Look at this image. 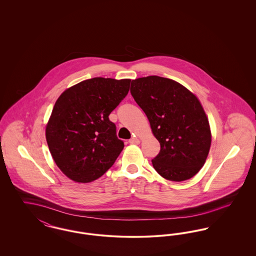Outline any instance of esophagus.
I'll return each instance as SVG.
<instances>
[{
  "label": "esophagus",
  "mask_w": 256,
  "mask_h": 256,
  "mask_svg": "<svg viewBox=\"0 0 256 256\" xmlns=\"http://www.w3.org/2000/svg\"><path fill=\"white\" fill-rule=\"evenodd\" d=\"M130 144H135V145H137V144H139L140 143V140L137 138V137H132V139H130V141H128Z\"/></svg>",
  "instance_id": "esophagus-1"
}]
</instances>
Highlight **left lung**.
Returning a JSON list of instances; mask_svg holds the SVG:
<instances>
[{
	"instance_id": "8db88e82",
	"label": "left lung",
	"mask_w": 256,
	"mask_h": 256,
	"mask_svg": "<svg viewBox=\"0 0 256 256\" xmlns=\"http://www.w3.org/2000/svg\"><path fill=\"white\" fill-rule=\"evenodd\" d=\"M130 93L160 143L152 160L154 168L172 182L193 178L211 146L210 126L200 100L178 82L158 76L132 80Z\"/></svg>"
}]
</instances>
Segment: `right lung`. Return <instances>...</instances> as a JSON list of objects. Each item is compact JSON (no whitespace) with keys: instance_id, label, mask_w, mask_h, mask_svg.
Returning <instances> with one entry per match:
<instances>
[{"instance_id":"obj_1","label":"right lung","mask_w":256,"mask_h":256,"mask_svg":"<svg viewBox=\"0 0 256 256\" xmlns=\"http://www.w3.org/2000/svg\"><path fill=\"white\" fill-rule=\"evenodd\" d=\"M130 80L93 78L66 89L46 126L50 152L61 172L78 183L94 182L124 148L110 121L130 90Z\"/></svg>"}]
</instances>
